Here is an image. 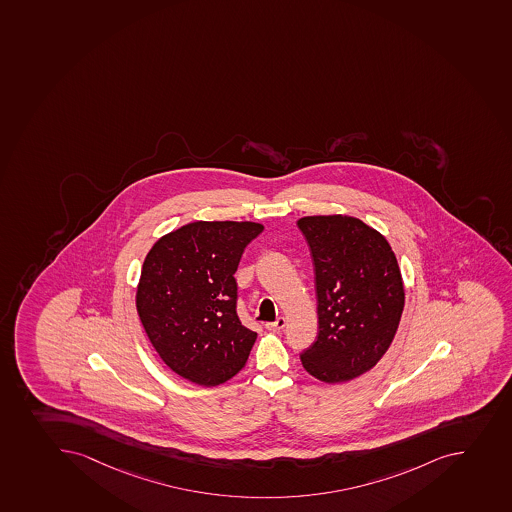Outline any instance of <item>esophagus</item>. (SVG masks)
Segmentation results:
<instances>
[{"label": "esophagus", "mask_w": 512, "mask_h": 512, "mask_svg": "<svg viewBox=\"0 0 512 512\" xmlns=\"http://www.w3.org/2000/svg\"><path fill=\"white\" fill-rule=\"evenodd\" d=\"M264 327L268 330H282L286 327V319H284V317H277L274 322H266Z\"/></svg>", "instance_id": "esophagus-1"}]
</instances>
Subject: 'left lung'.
Instances as JSON below:
<instances>
[{"mask_svg": "<svg viewBox=\"0 0 512 512\" xmlns=\"http://www.w3.org/2000/svg\"><path fill=\"white\" fill-rule=\"evenodd\" d=\"M297 226L311 249L319 316L302 365L322 382H347L375 367L395 337L405 306L397 258L352 216H306Z\"/></svg>", "mask_w": 512, "mask_h": 512, "instance_id": "left-lung-1", "label": "left lung"}]
</instances>
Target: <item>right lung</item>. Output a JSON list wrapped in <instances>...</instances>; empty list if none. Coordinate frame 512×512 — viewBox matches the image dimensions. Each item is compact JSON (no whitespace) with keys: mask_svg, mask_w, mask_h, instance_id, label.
Wrapping results in <instances>:
<instances>
[{"mask_svg":"<svg viewBox=\"0 0 512 512\" xmlns=\"http://www.w3.org/2000/svg\"><path fill=\"white\" fill-rule=\"evenodd\" d=\"M263 230L251 221H195L147 254L137 311L158 355L180 377L215 387L246 365L258 334L239 320L235 273Z\"/></svg>","mask_w":512,"mask_h":512,"instance_id":"add662e5","label":"right lung"}]
</instances>
